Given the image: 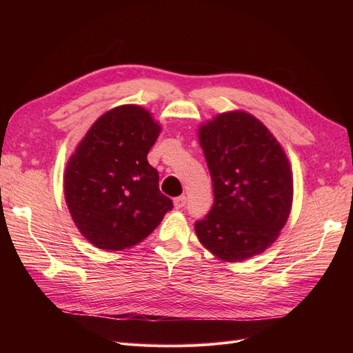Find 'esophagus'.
<instances>
[{
	"instance_id": "34e87169",
	"label": "esophagus",
	"mask_w": 353,
	"mask_h": 353,
	"mask_svg": "<svg viewBox=\"0 0 353 353\" xmlns=\"http://www.w3.org/2000/svg\"><path fill=\"white\" fill-rule=\"evenodd\" d=\"M185 203H187V197L185 196H179V197L174 199L175 209H183L185 206Z\"/></svg>"
}]
</instances>
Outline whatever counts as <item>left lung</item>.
<instances>
[{"label": "left lung", "instance_id": "obj_1", "mask_svg": "<svg viewBox=\"0 0 353 353\" xmlns=\"http://www.w3.org/2000/svg\"><path fill=\"white\" fill-rule=\"evenodd\" d=\"M200 145L213 185V206L196 221L200 243L218 258L244 261L279 237L293 200V181L281 145L244 112L200 126Z\"/></svg>", "mask_w": 353, "mask_h": 353}]
</instances>
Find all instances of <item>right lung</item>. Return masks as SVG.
Masks as SVG:
<instances>
[{
    "label": "right lung",
    "instance_id": "right-lung-1",
    "mask_svg": "<svg viewBox=\"0 0 353 353\" xmlns=\"http://www.w3.org/2000/svg\"><path fill=\"white\" fill-rule=\"evenodd\" d=\"M160 126L140 105H121L94 122L69 159L65 196L82 236L123 250L154 231L174 203L160 193L147 154Z\"/></svg>",
    "mask_w": 353,
    "mask_h": 353
}]
</instances>
